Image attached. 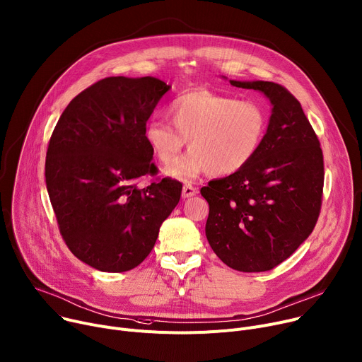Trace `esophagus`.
Instances as JSON below:
<instances>
[{"mask_svg":"<svg viewBox=\"0 0 362 362\" xmlns=\"http://www.w3.org/2000/svg\"><path fill=\"white\" fill-rule=\"evenodd\" d=\"M199 189L196 187H192L191 184H184L182 187V199H189L192 196H196Z\"/></svg>","mask_w":362,"mask_h":362,"instance_id":"esophagus-1","label":"esophagus"}]
</instances>
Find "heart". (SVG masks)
Segmentation results:
<instances>
[{"instance_id":"heart-1","label":"heart","mask_w":362,"mask_h":362,"mask_svg":"<svg viewBox=\"0 0 362 362\" xmlns=\"http://www.w3.org/2000/svg\"><path fill=\"white\" fill-rule=\"evenodd\" d=\"M168 111L175 126L152 120L145 139L163 165L173 163L190 142L192 151L166 170L182 181L203 173L221 177L243 170L258 153L268 129V116L258 103L206 88L180 94Z\"/></svg>"}]
</instances>
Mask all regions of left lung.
I'll use <instances>...</instances> for the list:
<instances>
[{
	"mask_svg": "<svg viewBox=\"0 0 362 362\" xmlns=\"http://www.w3.org/2000/svg\"><path fill=\"white\" fill-rule=\"evenodd\" d=\"M272 104L264 142L243 170L202 188L206 236L214 254L242 272L286 261L313 232L323 194V153L298 100L269 81H230Z\"/></svg>",
	"mask_w": 362,
	"mask_h": 362,
	"instance_id": "1",
	"label": "left lung"
}]
</instances>
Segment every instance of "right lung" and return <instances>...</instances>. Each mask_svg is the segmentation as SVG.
I'll return each instance as SVG.
<instances>
[{
    "label": "right lung",
    "instance_id": "obj_1",
    "mask_svg": "<svg viewBox=\"0 0 362 362\" xmlns=\"http://www.w3.org/2000/svg\"><path fill=\"white\" fill-rule=\"evenodd\" d=\"M171 88L153 76H108L64 110L46 153L45 177L69 251L104 272H124L152 251L182 184L155 175L146 122Z\"/></svg>",
    "mask_w": 362,
    "mask_h": 362
}]
</instances>
